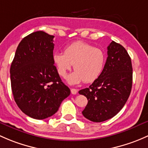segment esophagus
<instances>
[{
    "instance_id": "esophagus-1",
    "label": "esophagus",
    "mask_w": 148,
    "mask_h": 148,
    "mask_svg": "<svg viewBox=\"0 0 148 148\" xmlns=\"http://www.w3.org/2000/svg\"><path fill=\"white\" fill-rule=\"evenodd\" d=\"M71 93H72L73 95H75V94L77 92V90L75 89V88H71Z\"/></svg>"
}]
</instances>
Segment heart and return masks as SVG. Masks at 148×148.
Segmentation results:
<instances>
[{"label": "heart", "instance_id": "heart-1", "mask_svg": "<svg viewBox=\"0 0 148 148\" xmlns=\"http://www.w3.org/2000/svg\"><path fill=\"white\" fill-rule=\"evenodd\" d=\"M58 74L66 77L73 65L75 71L68 77L71 84L92 83L104 70L106 53L102 49L83 41H76L64 48V53L56 52L53 56Z\"/></svg>", "mask_w": 148, "mask_h": 148}]
</instances>
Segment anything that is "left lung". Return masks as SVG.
I'll list each match as a JSON object with an SVG mask.
<instances>
[{
	"mask_svg": "<svg viewBox=\"0 0 148 148\" xmlns=\"http://www.w3.org/2000/svg\"><path fill=\"white\" fill-rule=\"evenodd\" d=\"M132 67L125 48L115 41L108 46V58L100 77L79 91L88 99L82 112L90 121L100 123L113 118L123 108L132 89Z\"/></svg>",
	"mask_w": 148,
	"mask_h": 148,
	"instance_id": "1",
	"label": "left lung"
}]
</instances>
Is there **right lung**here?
Returning <instances> with one entry per match:
<instances>
[{"label":"right lung","instance_id":"right-lung-1","mask_svg":"<svg viewBox=\"0 0 148 148\" xmlns=\"http://www.w3.org/2000/svg\"><path fill=\"white\" fill-rule=\"evenodd\" d=\"M53 38L40 30L29 34L18 45L10 65L15 101L23 112L34 119L54 115L71 94L53 63Z\"/></svg>","mask_w":148,"mask_h":148}]
</instances>
